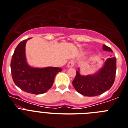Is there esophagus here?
Masks as SVG:
<instances>
[{
  "label": "esophagus",
  "instance_id": "1",
  "mask_svg": "<svg viewBox=\"0 0 128 128\" xmlns=\"http://www.w3.org/2000/svg\"><path fill=\"white\" fill-rule=\"evenodd\" d=\"M74 64H75V61L74 60H70L69 62H68V63L67 67L68 68H72V67H74Z\"/></svg>",
  "mask_w": 128,
  "mask_h": 128
}]
</instances>
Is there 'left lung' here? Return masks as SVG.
Returning <instances> with one entry per match:
<instances>
[{
  "mask_svg": "<svg viewBox=\"0 0 128 128\" xmlns=\"http://www.w3.org/2000/svg\"><path fill=\"white\" fill-rule=\"evenodd\" d=\"M102 49L105 51L112 52L110 48L104 44L102 46ZM102 60H104V59ZM116 72V58H109L104 62L103 66L93 74L82 75L80 68H78L72 85L75 89L82 95L98 96L110 89L112 86Z\"/></svg>",
  "mask_w": 128,
  "mask_h": 128,
  "instance_id": "1",
  "label": "left lung"
}]
</instances>
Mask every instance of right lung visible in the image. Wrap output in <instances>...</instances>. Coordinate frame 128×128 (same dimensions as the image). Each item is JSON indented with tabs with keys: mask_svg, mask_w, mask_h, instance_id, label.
Instances as JSON below:
<instances>
[{
	"mask_svg": "<svg viewBox=\"0 0 128 128\" xmlns=\"http://www.w3.org/2000/svg\"><path fill=\"white\" fill-rule=\"evenodd\" d=\"M22 40L16 48L10 68L14 84L22 91L32 94H42L51 88L54 78L62 71L57 67L34 68L29 65L26 56V44Z\"/></svg>",
	"mask_w": 128,
	"mask_h": 128,
	"instance_id": "obj_1",
	"label": "right lung"
}]
</instances>
